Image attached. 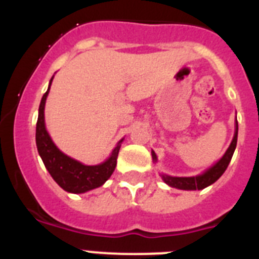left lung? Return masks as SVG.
<instances>
[{"label":"left lung","instance_id":"left-lung-1","mask_svg":"<svg viewBox=\"0 0 259 259\" xmlns=\"http://www.w3.org/2000/svg\"><path fill=\"white\" fill-rule=\"evenodd\" d=\"M237 131H239V125H237L236 120V130H235V135H233V139L231 141V145L228 146L227 152L224 153L223 157L219 159L217 163L212 167H210L209 170H206L203 174L197 176H191V178H176V176H170L166 175V174H162V179L166 184H168L172 188L178 189H184V191H200V189L206 188L209 185H211L212 183H215L217 180L223 175V172L227 170L228 164L231 162V158H232L233 152L236 149L237 144ZM153 161L157 162V155L154 152H152Z\"/></svg>","mask_w":259,"mask_h":259}]
</instances>
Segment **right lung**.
<instances>
[{"label": "right lung", "mask_w": 259, "mask_h": 259, "mask_svg": "<svg viewBox=\"0 0 259 259\" xmlns=\"http://www.w3.org/2000/svg\"><path fill=\"white\" fill-rule=\"evenodd\" d=\"M52 81L53 77L50 79L49 88L41 98L40 107H38V118L37 123H36V145H37L38 154L53 179L56 180L57 184L66 192L84 193L91 189L98 188L109 179L115 170L116 158H118L123 139L114 148L113 153L106 161L104 163L96 164V166H85V164L77 162L76 159H72L71 157L66 155L65 153H62L54 145L47 128H45V101L49 95Z\"/></svg>", "instance_id": "add662e5"}]
</instances>
